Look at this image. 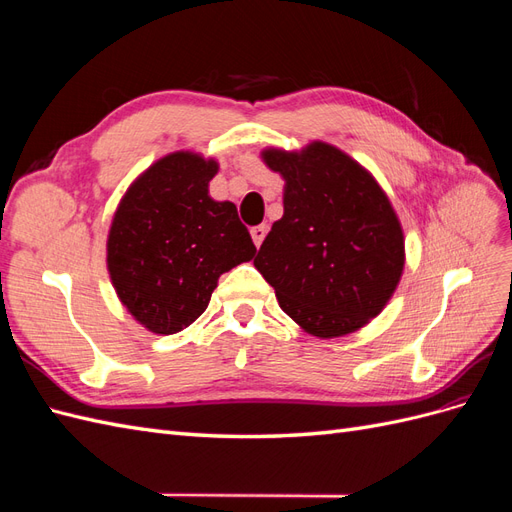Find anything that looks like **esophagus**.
Segmentation results:
<instances>
[{
    "label": "esophagus",
    "instance_id": "esophagus-1",
    "mask_svg": "<svg viewBox=\"0 0 512 512\" xmlns=\"http://www.w3.org/2000/svg\"><path fill=\"white\" fill-rule=\"evenodd\" d=\"M267 224H258V226H254L250 232H252V239H254V243H256V247H260V243L265 241V237H267Z\"/></svg>",
    "mask_w": 512,
    "mask_h": 512
}]
</instances>
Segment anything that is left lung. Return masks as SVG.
Instances as JSON below:
<instances>
[{"label": "left lung", "instance_id": "obj_1", "mask_svg": "<svg viewBox=\"0 0 512 512\" xmlns=\"http://www.w3.org/2000/svg\"><path fill=\"white\" fill-rule=\"evenodd\" d=\"M286 181L284 215L254 267L284 312L316 337H342L376 318L404 271V232L376 179L344 151H262Z\"/></svg>", "mask_w": 512, "mask_h": 512}]
</instances>
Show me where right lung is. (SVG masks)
<instances>
[{
	"instance_id": "right-lung-1",
	"label": "right lung",
	"mask_w": 512,
	"mask_h": 512,
	"mask_svg": "<svg viewBox=\"0 0 512 512\" xmlns=\"http://www.w3.org/2000/svg\"><path fill=\"white\" fill-rule=\"evenodd\" d=\"M215 173V160L170 153L130 185L115 211L108 273L121 303L153 333L190 327L220 275L256 254L237 207L209 196Z\"/></svg>"
}]
</instances>
